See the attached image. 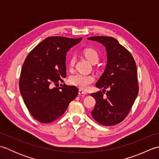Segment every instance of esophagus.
<instances>
[{
	"label": "esophagus",
	"mask_w": 159,
	"mask_h": 159,
	"mask_svg": "<svg viewBox=\"0 0 159 159\" xmlns=\"http://www.w3.org/2000/svg\"><path fill=\"white\" fill-rule=\"evenodd\" d=\"M79 95H87V93L85 92H84V91L80 89L79 91Z\"/></svg>",
	"instance_id": "esophagus-1"
}]
</instances>
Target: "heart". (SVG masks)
I'll list each match as a JSON object with an SVG mask.
<instances>
[{"label": "heart", "instance_id": "1", "mask_svg": "<svg viewBox=\"0 0 159 159\" xmlns=\"http://www.w3.org/2000/svg\"><path fill=\"white\" fill-rule=\"evenodd\" d=\"M84 55L91 63L98 61L99 59V55L97 51L93 49H85L84 50ZM75 62L74 57H72L70 60V66H73ZM95 80V78L92 74H76L72 76L70 79V83L73 85H75L79 88L85 90Z\"/></svg>", "mask_w": 159, "mask_h": 159}]
</instances>
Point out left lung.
I'll return each mask as SVG.
<instances>
[{"label": "left lung", "mask_w": 159, "mask_h": 159, "mask_svg": "<svg viewBox=\"0 0 159 159\" xmlns=\"http://www.w3.org/2000/svg\"><path fill=\"white\" fill-rule=\"evenodd\" d=\"M105 47L107 61L102 76L96 84L99 89H109L91 94L96 103L92 115L104 126H113L122 121L129 113L138 95L137 66L133 56L117 40L111 37L87 38Z\"/></svg>", "instance_id": "1"}]
</instances>
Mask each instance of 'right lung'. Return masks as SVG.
<instances>
[{"instance_id":"right-lung-1","label":"right lung","mask_w":159,"mask_h":159,"mask_svg":"<svg viewBox=\"0 0 159 159\" xmlns=\"http://www.w3.org/2000/svg\"><path fill=\"white\" fill-rule=\"evenodd\" d=\"M82 40L52 36L43 39L26 57L20 73L19 87L29 112L41 123H50L65 113L79 89L63 84L53 87L66 76L68 50Z\"/></svg>"}]
</instances>
